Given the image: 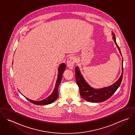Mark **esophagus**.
I'll return each instance as SVG.
<instances>
[{"instance_id": "obj_1", "label": "esophagus", "mask_w": 135, "mask_h": 135, "mask_svg": "<svg viewBox=\"0 0 135 135\" xmlns=\"http://www.w3.org/2000/svg\"><path fill=\"white\" fill-rule=\"evenodd\" d=\"M75 59L73 56H71L67 60L68 67L70 69H73L75 63Z\"/></svg>"}]
</instances>
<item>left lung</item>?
<instances>
[{"mask_svg":"<svg viewBox=\"0 0 135 135\" xmlns=\"http://www.w3.org/2000/svg\"><path fill=\"white\" fill-rule=\"evenodd\" d=\"M112 34L113 35L112 38L115 43L119 53L122 56L120 49L116 42L115 35L113 33H112ZM75 72V79L76 80L77 85L79 87L80 95L81 98L86 101L90 102L97 103L103 102L112 96L120 85L123 75V60H122V73L120 76L114 84L109 87L100 89L92 88L84 79L78 66H76Z\"/></svg>","mask_w":135,"mask_h":135,"instance_id":"1","label":"left lung"}]
</instances>
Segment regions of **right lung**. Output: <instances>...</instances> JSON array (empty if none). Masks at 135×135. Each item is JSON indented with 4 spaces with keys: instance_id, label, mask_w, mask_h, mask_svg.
I'll use <instances>...</instances> for the list:
<instances>
[{
    "instance_id": "obj_1",
    "label": "right lung",
    "mask_w": 135,
    "mask_h": 135,
    "mask_svg": "<svg viewBox=\"0 0 135 135\" xmlns=\"http://www.w3.org/2000/svg\"><path fill=\"white\" fill-rule=\"evenodd\" d=\"M12 64H13V62H12ZM65 63L61 64L59 65V68H58V78H57V80L56 81L55 88L52 93L46 99H45L43 100L37 101H34V100H30V99L26 98L25 97H24L26 99H27V100H28L31 103L36 104V105H47V104H51L52 102H54L55 101H56L57 100V99L58 98V96H59L58 87H59V84L62 80V75H63V72L65 71Z\"/></svg>"
}]
</instances>
